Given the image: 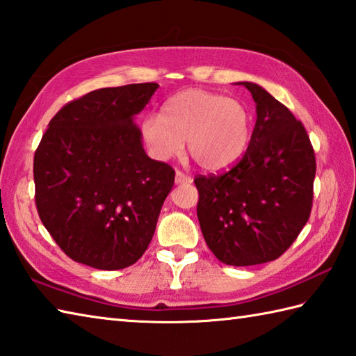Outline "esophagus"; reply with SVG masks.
I'll return each mask as SVG.
<instances>
[{
    "label": "esophagus",
    "mask_w": 356,
    "mask_h": 356,
    "mask_svg": "<svg viewBox=\"0 0 356 356\" xmlns=\"http://www.w3.org/2000/svg\"><path fill=\"white\" fill-rule=\"evenodd\" d=\"M193 182V179H191V176H188V174H185V172H182V171H176V184H191Z\"/></svg>",
    "instance_id": "esophagus-1"
}]
</instances>
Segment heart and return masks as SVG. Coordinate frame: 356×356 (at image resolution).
Listing matches in <instances>:
<instances>
[{"instance_id": "obj_1", "label": "heart", "mask_w": 356, "mask_h": 356, "mask_svg": "<svg viewBox=\"0 0 356 356\" xmlns=\"http://www.w3.org/2000/svg\"><path fill=\"white\" fill-rule=\"evenodd\" d=\"M140 134L157 160L180 154L186 140L188 151L202 168L222 170L247 149L252 117L239 100L186 89L166 100L162 115H145Z\"/></svg>"}]
</instances>
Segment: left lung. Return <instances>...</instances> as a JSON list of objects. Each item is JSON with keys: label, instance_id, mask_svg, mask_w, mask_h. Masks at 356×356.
<instances>
[{"label": "left lung", "instance_id": "8db88e82", "mask_svg": "<svg viewBox=\"0 0 356 356\" xmlns=\"http://www.w3.org/2000/svg\"><path fill=\"white\" fill-rule=\"evenodd\" d=\"M256 103L245 154L232 170L197 176V218L208 248L227 266L275 261L307 224L316 172L307 131L256 83L241 81Z\"/></svg>", "mask_w": 356, "mask_h": 356}]
</instances>
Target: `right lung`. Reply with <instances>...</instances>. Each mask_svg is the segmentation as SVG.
<instances>
[{"instance_id": "right-lung-1", "label": "right lung", "mask_w": 356, "mask_h": 356, "mask_svg": "<svg viewBox=\"0 0 356 356\" xmlns=\"http://www.w3.org/2000/svg\"><path fill=\"white\" fill-rule=\"evenodd\" d=\"M157 88H103L69 102L35 151L38 216L75 262L127 268L149 245L176 176L146 156L134 122Z\"/></svg>"}]
</instances>
